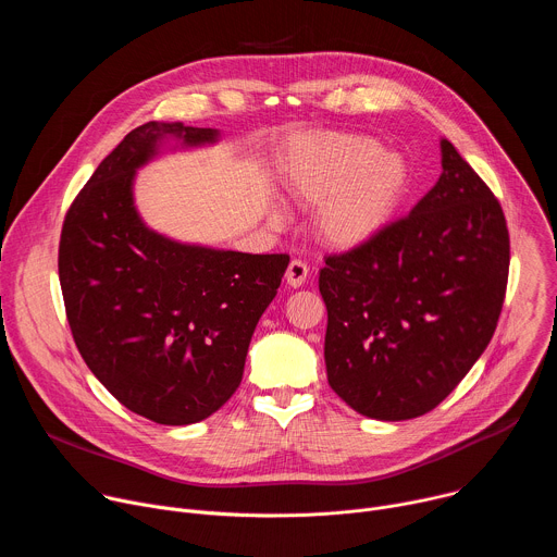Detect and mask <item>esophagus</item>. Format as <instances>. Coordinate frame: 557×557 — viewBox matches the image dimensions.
Returning a JSON list of instances; mask_svg holds the SVG:
<instances>
[{"mask_svg": "<svg viewBox=\"0 0 557 557\" xmlns=\"http://www.w3.org/2000/svg\"><path fill=\"white\" fill-rule=\"evenodd\" d=\"M284 277H286V284H288V286L299 288V286L306 282V277H308V267H306L301 260H290V264H288Z\"/></svg>", "mask_w": 557, "mask_h": 557, "instance_id": "1", "label": "esophagus"}]
</instances>
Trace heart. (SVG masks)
Segmentation results:
<instances>
[{
    "label": "heart",
    "instance_id": "obj_1",
    "mask_svg": "<svg viewBox=\"0 0 557 557\" xmlns=\"http://www.w3.org/2000/svg\"><path fill=\"white\" fill-rule=\"evenodd\" d=\"M286 196L314 209L312 228L337 251H352L379 237L401 209L412 172L406 158L383 143L346 132L299 138L280 168ZM280 222V211L271 213Z\"/></svg>",
    "mask_w": 557,
    "mask_h": 557
}]
</instances>
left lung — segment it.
Segmentation results:
<instances>
[{"mask_svg":"<svg viewBox=\"0 0 557 557\" xmlns=\"http://www.w3.org/2000/svg\"><path fill=\"white\" fill-rule=\"evenodd\" d=\"M443 174L372 243L329 256L331 387L359 414L408 421L434 410L494 337L509 275L500 202L441 138Z\"/></svg>","mask_w":557,"mask_h":557,"instance_id":"8db88e82","label":"left lung"}]
</instances>
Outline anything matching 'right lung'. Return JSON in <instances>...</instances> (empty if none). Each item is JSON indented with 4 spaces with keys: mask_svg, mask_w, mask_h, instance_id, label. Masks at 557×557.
<instances>
[{
    "mask_svg": "<svg viewBox=\"0 0 557 557\" xmlns=\"http://www.w3.org/2000/svg\"><path fill=\"white\" fill-rule=\"evenodd\" d=\"M218 140V129L183 123L132 129L61 228L59 282L78 352L119 404L161 425L198 423L231 399L288 267L284 253L178 243L143 222L136 172L163 149Z\"/></svg>",
    "mask_w": 557,
    "mask_h": 557,
    "instance_id": "add662e5",
    "label": "right lung"
}]
</instances>
